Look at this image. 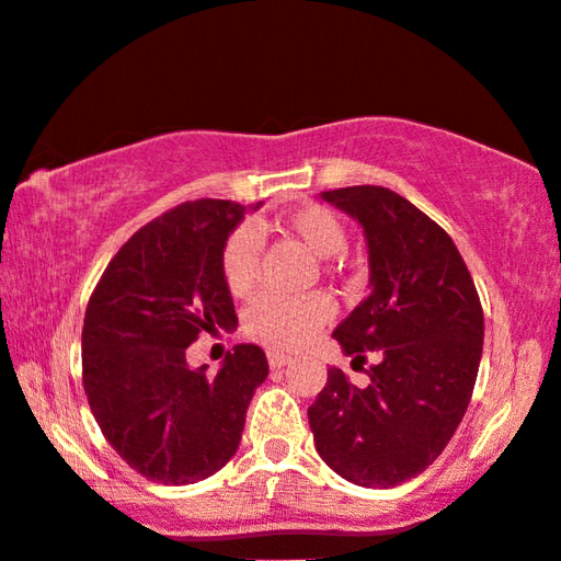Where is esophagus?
Instances as JSON below:
<instances>
[{
	"instance_id": "esophagus-1",
	"label": "esophagus",
	"mask_w": 561,
	"mask_h": 561,
	"mask_svg": "<svg viewBox=\"0 0 561 561\" xmlns=\"http://www.w3.org/2000/svg\"><path fill=\"white\" fill-rule=\"evenodd\" d=\"M290 363V357L288 355H283V353H268V365L273 367V370H278V367H283V365H288Z\"/></svg>"
}]
</instances>
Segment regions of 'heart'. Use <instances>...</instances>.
Masks as SVG:
<instances>
[{
	"label": "heart",
	"instance_id": "1",
	"mask_svg": "<svg viewBox=\"0 0 561 561\" xmlns=\"http://www.w3.org/2000/svg\"><path fill=\"white\" fill-rule=\"evenodd\" d=\"M283 231L296 236L310 253L320 259L343 253L347 245V228L333 208L320 204H306L288 210L278 218ZM261 241L253 228L241 226L226 238L220 251V273L226 288L233 296H245L259 278ZM333 306L323 293H306V296H261L248 306L243 316V333L251 341H259L271 351H298L323 328Z\"/></svg>",
	"mask_w": 561,
	"mask_h": 561
}]
</instances>
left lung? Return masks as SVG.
I'll list each match as a JSON object with an SVG mask.
<instances>
[{"label":"left lung","instance_id":"obj_1","mask_svg":"<svg viewBox=\"0 0 561 561\" xmlns=\"http://www.w3.org/2000/svg\"><path fill=\"white\" fill-rule=\"evenodd\" d=\"M323 198L363 226L370 293L333 337L370 382L330 367L308 408L318 455L347 482L394 488L425 472L453 439L480 370L484 313L443 226L390 188L347 186Z\"/></svg>","mask_w":561,"mask_h":561}]
</instances>
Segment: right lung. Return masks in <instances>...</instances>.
<instances>
[{
    "label": "right lung",
    "instance_id": "right-lung-1",
    "mask_svg": "<svg viewBox=\"0 0 561 561\" xmlns=\"http://www.w3.org/2000/svg\"><path fill=\"white\" fill-rule=\"evenodd\" d=\"M243 214L245 206L220 198L167 210L118 248L89 298L81 330L89 408L108 445L146 480L194 484L218 472L241 443L253 390L268 378L259 345H236L218 375L186 363L201 333L238 323L220 251Z\"/></svg>",
    "mask_w": 561,
    "mask_h": 561
}]
</instances>
